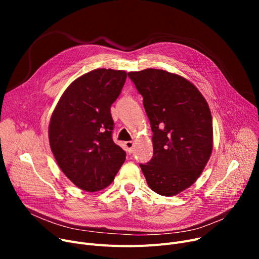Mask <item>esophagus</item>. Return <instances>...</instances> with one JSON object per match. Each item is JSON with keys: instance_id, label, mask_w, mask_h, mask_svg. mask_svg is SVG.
I'll list each match as a JSON object with an SVG mask.
<instances>
[{"instance_id": "1", "label": "esophagus", "mask_w": 259, "mask_h": 259, "mask_svg": "<svg viewBox=\"0 0 259 259\" xmlns=\"http://www.w3.org/2000/svg\"><path fill=\"white\" fill-rule=\"evenodd\" d=\"M133 142L131 141H128V142H125V150L127 151V153L131 154L132 151H133Z\"/></svg>"}]
</instances>
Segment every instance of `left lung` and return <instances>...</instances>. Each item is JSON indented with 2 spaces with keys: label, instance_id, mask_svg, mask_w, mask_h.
Returning a JSON list of instances; mask_svg holds the SVG:
<instances>
[{
  "label": "left lung",
  "instance_id": "left-lung-1",
  "mask_svg": "<svg viewBox=\"0 0 259 259\" xmlns=\"http://www.w3.org/2000/svg\"><path fill=\"white\" fill-rule=\"evenodd\" d=\"M143 97L153 132V156L140 164L148 186L159 195H176L202 172L213 147L208 103L186 78L159 69L129 72Z\"/></svg>",
  "mask_w": 259,
  "mask_h": 259
}]
</instances>
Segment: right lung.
<instances>
[{"mask_svg":"<svg viewBox=\"0 0 259 259\" xmlns=\"http://www.w3.org/2000/svg\"><path fill=\"white\" fill-rule=\"evenodd\" d=\"M127 73L97 69L79 76L63 93L49 124V143L59 167L75 186L94 192L110 185L126 159L112 140L111 105Z\"/></svg>","mask_w":259,"mask_h":259,"instance_id":"1","label":"right lung"}]
</instances>
